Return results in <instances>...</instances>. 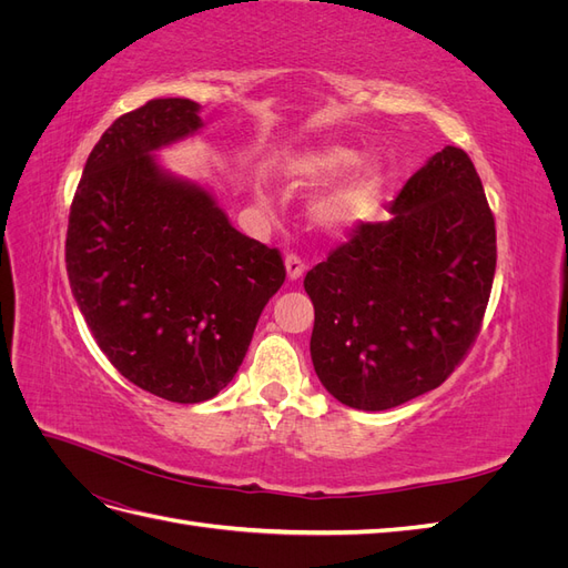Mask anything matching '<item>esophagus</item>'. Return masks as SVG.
<instances>
[{"label":"esophagus","instance_id":"1","mask_svg":"<svg viewBox=\"0 0 568 568\" xmlns=\"http://www.w3.org/2000/svg\"><path fill=\"white\" fill-rule=\"evenodd\" d=\"M284 265H286V277H288L291 282H296V280L303 277L305 265H303V261H301V255L288 253V255L284 257Z\"/></svg>","mask_w":568,"mask_h":568}]
</instances>
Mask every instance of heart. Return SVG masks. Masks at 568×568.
Masks as SVG:
<instances>
[{
  "instance_id": "obj_1",
  "label": "heart",
  "mask_w": 568,
  "mask_h": 568,
  "mask_svg": "<svg viewBox=\"0 0 568 568\" xmlns=\"http://www.w3.org/2000/svg\"><path fill=\"white\" fill-rule=\"evenodd\" d=\"M359 153L346 144H324L298 153L286 165V175L294 184H315L336 178L343 170L353 168ZM386 189V170L379 163H359L353 173L334 182L329 189L315 196L311 215L317 225L332 234L351 232L376 213Z\"/></svg>"
}]
</instances>
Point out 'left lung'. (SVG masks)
Instances as JSON below:
<instances>
[{
    "label": "left lung",
    "instance_id": "left-lung-1",
    "mask_svg": "<svg viewBox=\"0 0 568 568\" xmlns=\"http://www.w3.org/2000/svg\"><path fill=\"white\" fill-rule=\"evenodd\" d=\"M305 274L322 386L343 405L398 407L438 388L480 332L495 217L471 159L445 146L388 205Z\"/></svg>",
    "mask_w": 568,
    "mask_h": 568
}]
</instances>
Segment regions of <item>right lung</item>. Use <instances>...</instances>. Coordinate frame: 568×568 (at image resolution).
Returning <instances> with one entry per match:
<instances>
[{
    "label": "right lung",
    "mask_w": 568,
    "mask_h": 568,
    "mask_svg": "<svg viewBox=\"0 0 568 568\" xmlns=\"http://www.w3.org/2000/svg\"><path fill=\"white\" fill-rule=\"evenodd\" d=\"M189 99H151L101 134L68 215L65 270L94 341L128 382L203 403L244 363L284 284L277 248L236 232L209 189L156 153L203 123Z\"/></svg>",
    "instance_id": "1"
}]
</instances>
